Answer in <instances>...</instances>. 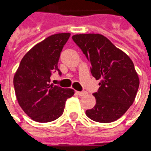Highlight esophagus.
I'll return each mask as SVG.
<instances>
[{"mask_svg":"<svg viewBox=\"0 0 151 151\" xmlns=\"http://www.w3.org/2000/svg\"><path fill=\"white\" fill-rule=\"evenodd\" d=\"M76 93H77V94H78V95H79V96H84V95H86V92H84V91H83V92L77 91V92H76Z\"/></svg>","mask_w":151,"mask_h":151,"instance_id":"obj_1","label":"esophagus"}]
</instances>
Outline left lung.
<instances>
[{"label":"left lung","mask_w":151,"mask_h":151,"mask_svg":"<svg viewBox=\"0 0 151 151\" xmlns=\"http://www.w3.org/2000/svg\"><path fill=\"white\" fill-rule=\"evenodd\" d=\"M72 38L90 61L92 75L101 79L98 91L93 93L96 105L86 114L101 123L118 120L133 104L139 86L132 60L101 34H76Z\"/></svg>","instance_id":"8db88e82"}]
</instances>
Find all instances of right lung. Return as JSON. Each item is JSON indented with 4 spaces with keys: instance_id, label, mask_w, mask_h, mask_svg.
Wrapping results in <instances>:
<instances>
[{
    "instance_id": "obj_1",
    "label": "right lung",
    "mask_w": 151,
    "mask_h": 151,
    "mask_svg": "<svg viewBox=\"0 0 151 151\" xmlns=\"http://www.w3.org/2000/svg\"><path fill=\"white\" fill-rule=\"evenodd\" d=\"M70 33L53 34L35 45L23 57L13 78L20 106L33 121L49 122L63 114L73 89L50 85L52 72L58 70L60 54Z\"/></svg>"
}]
</instances>
